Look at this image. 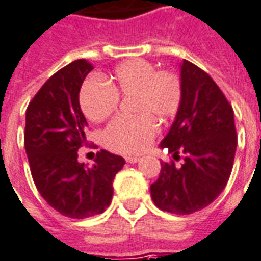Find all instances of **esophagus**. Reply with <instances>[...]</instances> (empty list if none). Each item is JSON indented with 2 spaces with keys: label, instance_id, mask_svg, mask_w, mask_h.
<instances>
[{
  "label": "esophagus",
  "instance_id": "1",
  "mask_svg": "<svg viewBox=\"0 0 261 261\" xmlns=\"http://www.w3.org/2000/svg\"><path fill=\"white\" fill-rule=\"evenodd\" d=\"M140 160H141V159H140V157H136V155L125 157V161H127V163H130V164H136V163H138Z\"/></svg>",
  "mask_w": 261,
  "mask_h": 261
}]
</instances>
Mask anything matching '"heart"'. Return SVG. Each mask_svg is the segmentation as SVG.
<instances>
[{
  "instance_id": "b5f03b06",
  "label": "heart",
  "mask_w": 261,
  "mask_h": 261,
  "mask_svg": "<svg viewBox=\"0 0 261 261\" xmlns=\"http://www.w3.org/2000/svg\"><path fill=\"white\" fill-rule=\"evenodd\" d=\"M121 98H130L133 118H117L104 131V143L113 151L140 154L153 143L157 123L174 118L182 106V81L171 70H155L153 64L137 58L118 65L107 84L87 80L80 90L84 116L101 123L118 107Z\"/></svg>"
}]
</instances>
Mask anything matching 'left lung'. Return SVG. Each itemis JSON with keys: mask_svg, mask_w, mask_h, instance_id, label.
<instances>
[{"mask_svg": "<svg viewBox=\"0 0 261 261\" xmlns=\"http://www.w3.org/2000/svg\"><path fill=\"white\" fill-rule=\"evenodd\" d=\"M181 81L182 106L160 144L173 160L161 163L150 191L160 210L186 216L207 207L226 187L237 134L231 104L204 70L184 60Z\"/></svg>", "mask_w": 261, "mask_h": 261, "instance_id": "8db88e82", "label": "left lung"}]
</instances>
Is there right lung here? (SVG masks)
Here are the masks:
<instances>
[{"instance_id":"right-lung-1","label":"right lung","mask_w":261,"mask_h":261,"mask_svg":"<svg viewBox=\"0 0 261 261\" xmlns=\"http://www.w3.org/2000/svg\"><path fill=\"white\" fill-rule=\"evenodd\" d=\"M87 60H75L51 75L30 101L25 113V145L31 175L42 198L60 214L87 219L101 214L113 198V181L124 159L101 150L95 164L79 163L86 143V117L79 94L87 74Z\"/></svg>"}]
</instances>
